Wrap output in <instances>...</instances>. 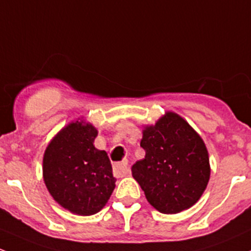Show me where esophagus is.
Returning a JSON list of instances; mask_svg holds the SVG:
<instances>
[{
    "instance_id": "1",
    "label": "esophagus",
    "mask_w": 251,
    "mask_h": 251,
    "mask_svg": "<svg viewBox=\"0 0 251 251\" xmlns=\"http://www.w3.org/2000/svg\"><path fill=\"white\" fill-rule=\"evenodd\" d=\"M113 172H114V176H125L130 173V170H128V163L127 161H121V162L114 163L113 166Z\"/></svg>"
}]
</instances>
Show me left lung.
Masks as SVG:
<instances>
[{
    "mask_svg": "<svg viewBox=\"0 0 251 251\" xmlns=\"http://www.w3.org/2000/svg\"><path fill=\"white\" fill-rule=\"evenodd\" d=\"M141 147L146 157L132 166V176L155 209L176 214L201 199L210 178L209 155L185 119L166 112L144 126Z\"/></svg>",
    "mask_w": 251,
    "mask_h": 251,
    "instance_id": "1",
    "label": "left lung"
}]
</instances>
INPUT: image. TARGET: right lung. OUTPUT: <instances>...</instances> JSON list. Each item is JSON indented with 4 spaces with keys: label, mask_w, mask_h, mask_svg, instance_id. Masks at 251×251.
Instances as JSON below:
<instances>
[{
    "label": "right lung",
    "mask_w": 251,
    "mask_h": 251,
    "mask_svg": "<svg viewBox=\"0 0 251 251\" xmlns=\"http://www.w3.org/2000/svg\"><path fill=\"white\" fill-rule=\"evenodd\" d=\"M97 133L92 124L78 118L55 134L44 151V184L52 199L73 214L99 213L115 188L107 152L94 146Z\"/></svg>",
    "instance_id": "add662e5"
}]
</instances>
